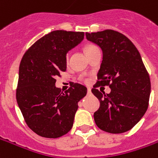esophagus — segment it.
Returning <instances> with one entry per match:
<instances>
[{"instance_id": "34e87169", "label": "esophagus", "mask_w": 158, "mask_h": 158, "mask_svg": "<svg viewBox=\"0 0 158 158\" xmlns=\"http://www.w3.org/2000/svg\"><path fill=\"white\" fill-rule=\"evenodd\" d=\"M87 91H88V94L89 95L91 94V89H88V90H87Z\"/></svg>"}]
</instances>
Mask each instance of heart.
<instances>
[{
    "instance_id": "heart-1",
    "label": "heart",
    "mask_w": 158,
    "mask_h": 158,
    "mask_svg": "<svg viewBox=\"0 0 158 158\" xmlns=\"http://www.w3.org/2000/svg\"><path fill=\"white\" fill-rule=\"evenodd\" d=\"M94 47H96V46H93V45H88V46L85 47V50H84V51H85V52H88V51H89L90 49H92V48H94ZM69 54L67 55V59H69Z\"/></svg>"
}]
</instances>
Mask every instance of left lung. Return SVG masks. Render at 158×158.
I'll return each instance as SVG.
<instances>
[{
  "instance_id": "left-lung-1",
  "label": "left lung",
  "mask_w": 158,
  "mask_h": 158,
  "mask_svg": "<svg viewBox=\"0 0 158 158\" xmlns=\"http://www.w3.org/2000/svg\"><path fill=\"white\" fill-rule=\"evenodd\" d=\"M85 35L103 52L98 82L91 90L100 102L95 122L107 133L130 130L145 114L150 96L149 76L141 54L131 40L118 31L106 30ZM100 85H109L111 92L101 94L95 89Z\"/></svg>"
}]
</instances>
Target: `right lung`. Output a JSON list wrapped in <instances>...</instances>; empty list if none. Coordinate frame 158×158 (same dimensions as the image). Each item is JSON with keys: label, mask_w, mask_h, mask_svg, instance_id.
<instances>
[{"label": "right lung", "mask_w": 158, "mask_h": 158, "mask_svg": "<svg viewBox=\"0 0 158 158\" xmlns=\"http://www.w3.org/2000/svg\"><path fill=\"white\" fill-rule=\"evenodd\" d=\"M83 39L81 31H53L36 41L22 59L16 101L28 127L40 136L58 138L73 127L78 102L87 88L72 82L62 93L55 78L66 71L67 53Z\"/></svg>", "instance_id": "add662e5"}]
</instances>
